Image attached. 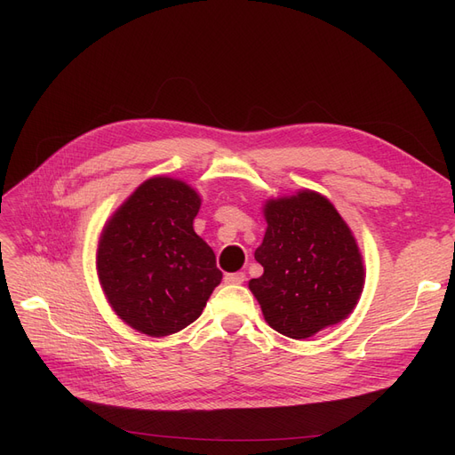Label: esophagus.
<instances>
[{
	"mask_svg": "<svg viewBox=\"0 0 455 455\" xmlns=\"http://www.w3.org/2000/svg\"><path fill=\"white\" fill-rule=\"evenodd\" d=\"M244 273L243 271H237V273H228L226 277H224V281H226V284H243L244 283Z\"/></svg>",
	"mask_w": 455,
	"mask_h": 455,
	"instance_id": "34e87169",
	"label": "esophagus"
}]
</instances>
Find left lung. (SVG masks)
Listing matches in <instances>:
<instances>
[{
	"instance_id": "obj_1",
	"label": "left lung",
	"mask_w": 455,
	"mask_h": 455,
	"mask_svg": "<svg viewBox=\"0 0 455 455\" xmlns=\"http://www.w3.org/2000/svg\"><path fill=\"white\" fill-rule=\"evenodd\" d=\"M267 222L254 258L264 267L249 281L266 323L306 339L346 321L364 288V259L336 206L319 191L267 199Z\"/></svg>"
}]
</instances>
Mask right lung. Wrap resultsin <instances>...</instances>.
<instances>
[{
	"instance_id": "obj_1",
	"label": "right lung",
	"mask_w": 455,
	"mask_h": 455,
	"mask_svg": "<svg viewBox=\"0 0 455 455\" xmlns=\"http://www.w3.org/2000/svg\"><path fill=\"white\" fill-rule=\"evenodd\" d=\"M201 196L184 180L154 176L108 218L96 275L119 319L151 338L180 332L222 281L216 256L194 229Z\"/></svg>"
}]
</instances>
